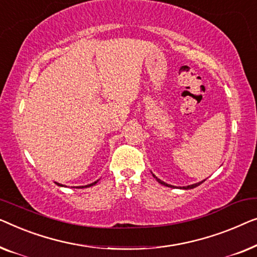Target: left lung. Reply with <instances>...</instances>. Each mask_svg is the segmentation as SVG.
<instances>
[{"label":"left lung","instance_id":"8db88e82","mask_svg":"<svg viewBox=\"0 0 257 257\" xmlns=\"http://www.w3.org/2000/svg\"><path fill=\"white\" fill-rule=\"evenodd\" d=\"M153 176L155 177V178H156V180H157V182H158V183H160V184H162V185H164V186H168V187H173L172 185H169V184H166V183H164V182H162V180H161V179H158V178H157V177H156V176H155V175H153ZM202 182H205V180H202ZM202 182H200V183H197V184H193V185H189V186H184V187H183V189H184V190H189V189H194V187H197L198 185H200V184H201Z\"/></svg>","mask_w":257,"mask_h":257}]
</instances>
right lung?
I'll return each instance as SVG.
<instances>
[{"label": "right lung", "instance_id": "obj_1", "mask_svg": "<svg viewBox=\"0 0 257 257\" xmlns=\"http://www.w3.org/2000/svg\"><path fill=\"white\" fill-rule=\"evenodd\" d=\"M57 185H59V186H63V185H60V184H58V183H56ZM96 184V182H94V183H92V184H88V185H86V186H80V189H84V187H89V186H93V185H95ZM79 189V187H78Z\"/></svg>", "mask_w": 257, "mask_h": 257}]
</instances>
